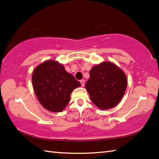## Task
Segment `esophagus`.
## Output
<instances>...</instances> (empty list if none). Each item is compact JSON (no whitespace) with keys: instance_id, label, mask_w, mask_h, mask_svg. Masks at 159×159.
I'll return each instance as SVG.
<instances>
[{"instance_id":"obj_1","label":"esophagus","mask_w":159,"mask_h":159,"mask_svg":"<svg viewBox=\"0 0 159 159\" xmlns=\"http://www.w3.org/2000/svg\"><path fill=\"white\" fill-rule=\"evenodd\" d=\"M80 84H81L82 87H84V85H85V80H81L80 81Z\"/></svg>"}]
</instances>
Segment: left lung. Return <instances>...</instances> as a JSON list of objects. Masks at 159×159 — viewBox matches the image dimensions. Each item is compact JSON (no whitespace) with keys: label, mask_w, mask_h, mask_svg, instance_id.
Masks as SVG:
<instances>
[{"label":"left lung","mask_w":159,"mask_h":159,"mask_svg":"<svg viewBox=\"0 0 159 159\" xmlns=\"http://www.w3.org/2000/svg\"><path fill=\"white\" fill-rule=\"evenodd\" d=\"M127 78L119 67L111 61L94 66L85 88L99 109L113 108L119 103L127 88Z\"/></svg>","instance_id":"8db88e82"}]
</instances>
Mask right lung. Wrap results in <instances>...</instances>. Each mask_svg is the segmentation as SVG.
Masks as SVG:
<instances>
[{"label":"right lung","mask_w":159,"mask_h":159,"mask_svg":"<svg viewBox=\"0 0 159 159\" xmlns=\"http://www.w3.org/2000/svg\"><path fill=\"white\" fill-rule=\"evenodd\" d=\"M32 84L41 105L53 112L62 111L72 91L81 85L62 64L54 60L45 61L34 69Z\"/></svg>","instance_id":"add662e5"}]
</instances>
